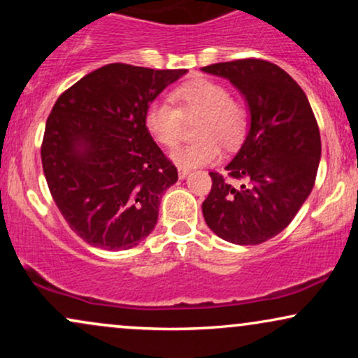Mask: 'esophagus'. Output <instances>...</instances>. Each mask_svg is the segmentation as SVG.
<instances>
[{
    "instance_id": "obj_1",
    "label": "esophagus",
    "mask_w": 358,
    "mask_h": 358,
    "mask_svg": "<svg viewBox=\"0 0 358 358\" xmlns=\"http://www.w3.org/2000/svg\"><path fill=\"white\" fill-rule=\"evenodd\" d=\"M188 173H190V170H188V168L178 166V176H180V178H187Z\"/></svg>"
}]
</instances>
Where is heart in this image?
I'll use <instances>...</instances> for the list:
<instances>
[{
	"label": "heart",
	"instance_id": "1",
	"mask_svg": "<svg viewBox=\"0 0 358 358\" xmlns=\"http://www.w3.org/2000/svg\"><path fill=\"white\" fill-rule=\"evenodd\" d=\"M173 106L153 102L145 113V126L158 145L175 148L185 134V122L195 124L196 141L173 151L176 165L195 168L219 162L222 146L234 148L248 131V110L229 96L225 85L208 79L190 80L171 92Z\"/></svg>",
	"mask_w": 358,
	"mask_h": 358
}]
</instances>
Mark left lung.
<instances>
[{
	"label": "left lung",
	"mask_w": 358,
	"mask_h": 358,
	"mask_svg": "<svg viewBox=\"0 0 358 358\" xmlns=\"http://www.w3.org/2000/svg\"><path fill=\"white\" fill-rule=\"evenodd\" d=\"M202 71L231 80L250 113L248 138L225 166L227 175L210 171L205 222L232 244H262L285 231L313 190L322 156L318 122L306 94L276 64L239 59Z\"/></svg>",
	"instance_id": "1"
}]
</instances>
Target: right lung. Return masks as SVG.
Listing matches in <instances>:
<instances>
[{
  "instance_id": "add662e5",
  "label": "right lung",
  "mask_w": 358,
  "mask_h": 358,
  "mask_svg": "<svg viewBox=\"0 0 358 358\" xmlns=\"http://www.w3.org/2000/svg\"><path fill=\"white\" fill-rule=\"evenodd\" d=\"M183 73L109 64L53 104L43 173L69 227L94 248L131 249L155 229L159 200L178 171L148 133L145 113Z\"/></svg>"
}]
</instances>
